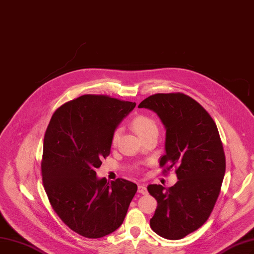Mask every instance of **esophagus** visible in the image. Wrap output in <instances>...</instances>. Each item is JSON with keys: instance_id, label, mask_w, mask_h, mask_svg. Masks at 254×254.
<instances>
[{"instance_id": "esophagus-1", "label": "esophagus", "mask_w": 254, "mask_h": 254, "mask_svg": "<svg viewBox=\"0 0 254 254\" xmlns=\"http://www.w3.org/2000/svg\"><path fill=\"white\" fill-rule=\"evenodd\" d=\"M138 192H139L140 194H143V195L147 194V188H146V186H145V185H139V186H138Z\"/></svg>"}]
</instances>
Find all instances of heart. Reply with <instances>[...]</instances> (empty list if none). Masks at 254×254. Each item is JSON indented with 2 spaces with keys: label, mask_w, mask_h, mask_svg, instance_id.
I'll use <instances>...</instances> for the list:
<instances>
[{
  "label": "heart",
  "mask_w": 254,
  "mask_h": 254,
  "mask_svg": "<svg viewBox=\"0 0 254 254\" xmlns=\"http://www.w3.org/2000/svg\"><path fill=\"white\" fill-rule=\"evenodd\" d=\"M130 125H131V127L134 128V130L141 139L152 134H158L159 131V127L156 121L145 115H138L134 117L133 120H131ZM120 136H121V128L118 127L113 131L112 137H111V144L113 146L117 145Z\"/></svg>",
  "instance_id": "obj_1"
}]
</instances>
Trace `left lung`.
<instances>
[{
  "instance_id": "1",
  "label": "left lung",
  "mask_w": 254,
  "mask_h": 254,
  "mask_svg": "<svg viewBox=\"0 0 254 254\" xmlns=\"http://www.w3.org/2000/svg\"><path fill=\"white\" fill-rule=\"evenodd\" d=\"M138 108L151 110L166 129L160 166L175 168L178 182L169 189L149 185L158 206L150 227L159 236L180 240L199 228L211 215L225 174V154L213 118L184 93H158Z\"/></svg>"
}]
</instances>
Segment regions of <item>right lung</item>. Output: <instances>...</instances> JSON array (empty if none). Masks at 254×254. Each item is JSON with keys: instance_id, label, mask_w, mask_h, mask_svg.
I'll return each instance as SVG.
<instances>
[{"instance_id": "right-lung-1", "label": "right lung", "mask_w": 254, "mask_h": 254, "mask_svg": "<svg viewBox=\"0 0 254 254\" xmlns=\"http://www.w3.org/2000/svg\"><path fill=\"white\" fill-rule=\"evenodd\" d=\"M136 103L82 95L56 110L43 140L42 182L54 211L85 238L108 236L123 224L137 185L110 184L95 169L111 151V137Z\"/></svg>"}]
</instances>
